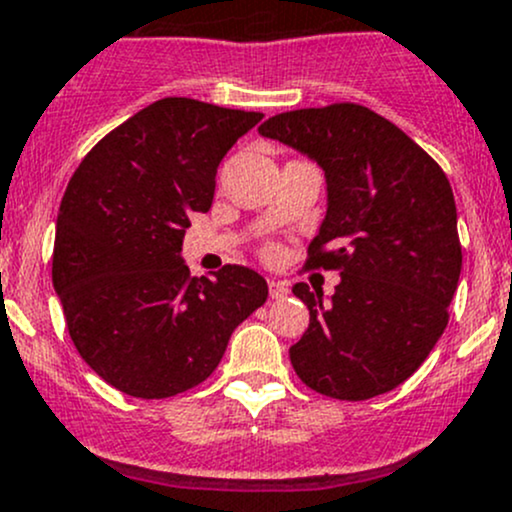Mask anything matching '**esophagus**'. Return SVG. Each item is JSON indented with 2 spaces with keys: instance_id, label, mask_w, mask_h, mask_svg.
<instances>
[{
  "instance_id": "esophagus-1",
  "label": "esophagus",
  "mask_w": 512,
  "mask_h": 512,
  "mask_svg": "<svg viewBox=\"0 0 512 512\" xmlns=\"http://www.w3.org/2000/svg\"><path fill=\"white\" fill-rule=\"evenodd\" d=\"M267 287H270V297L272 299H284L289 294L287 284L277 282V279H270V282H267Z\"/></svg>"
}]
</instances>
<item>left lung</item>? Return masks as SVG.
<instances>
[{
  "mask_svg": "<svg viewBox=\"0 0 512 512\" xmlns=\"http://www.w3.org/2000/svg\"><path fill=\"white\" fill-rule=\"evenodd\" d=\"M260 134L324 169L328 208L306 267L341 272L331 301L294 284L309 306V328L289 348L294 370L336 400L395 390L449 324L461 274L449 179L400 127L355 102L282 112Z\"/></svg>",
  "mask_w": 512,
  "mask_h": 512,
  "instance_id": "8db88e82",
  "label": "left lung"
}]
</instances>
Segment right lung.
<instances>
[{
  "label": "right lung",
  "instance_id": "right-lung-1",
  "mask_svg": "<svg viewBox=\"0 0 512 512\" xmlns=\"http://www.w3.org/2000/svg\"><path fill=\"white\" fill-rule=\"evenodd\" d=\"M260 120L157 100L102 137L68 181L53 289L78 353L125 395L164 400L201 385L230 333L267 301L250 267L225 265L208 279L181 260L191 215L213 203L218 164Z\"/></svg>",
  "mask_w": 512,
  "mask_h": 512
}]
</instances>
